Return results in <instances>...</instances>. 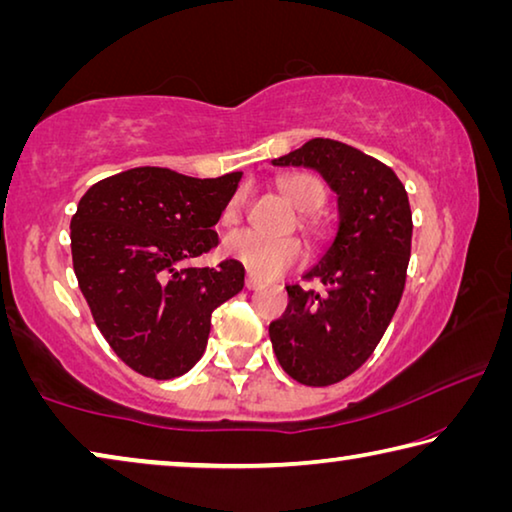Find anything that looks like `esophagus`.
I'll return each mask as SVG.
<instances>
[{
	"label": "esophagus",
	"instance_id": "obj_1",
	"mask_svg": "<svg viewBox=\"0 0 512 512\" xmlns=\"http://www.w3.org/2000/svg\"><path fill=\"white\" fill-rule=\"evenodd\" d=\"M262 287H264V282L259 280V277H255L253 273L246 275V289H248V291H259Z\"/></svg>",
	"mask_w": 512,
	"mask_h": 512
}]
</instances>
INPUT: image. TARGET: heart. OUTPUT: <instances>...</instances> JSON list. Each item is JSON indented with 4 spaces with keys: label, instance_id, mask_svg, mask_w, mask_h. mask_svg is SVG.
Here are the masks:
<instances>
[{
    "label": "heart",
    "instance_id": "obj_1",
    "mask_svg": "<svg viewBox=\"0 0 512 512\" xmlns=\"http://www.w3.org/2000/svg\"><path fill=\"white\" fill-rule=\"evenodd\" d=\"M280 187L289 201L302 212H314L325 201V187L320 183V178L311 176V173H296V176L284 178ZM239 212L241 196H235L225 207L223 223H235L239 219ZM307 228L314 230L311 223H307ZM223 255L230 257L232 262H239L253 275L271 280V277L282 275L289 268L302 264L305 250L296 239H273L255 230H237L225 237Z\"/></svg>",
    "mask_w": 512,
    "mask_h": 512
}]
</instances>
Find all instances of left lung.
Listing matches in <instances>:
<instances>
[{"label":"left lung","instance_id":"1","mask_svg":"<svg viewBox=\"0 0 512 512\" xmlns=\"http://www.w3.org/2000/svg\"><path fill=\"white\" fill-rule=\"evenodd\" d=\"M275 167H309L339 196V230L305 280L323 291L287 287L289 305L268 327L289 377L329 386L375 352L402 300L411 257V207L391 167L354 146L316 137Z\"/></svg>","mask_w":512,"mask_h":512}]
</instances>
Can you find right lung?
Here are the masks:
<instances>
[{
  "label": "right lung",
  "instance_id": "1",
  "mask_svg": "<svg viewBox=\"0 0 512 512\" xmlns=\"http://www.w3.org/2000/svg\"><path fill=\"white\" fill-rule=\"evenodd\" d=\"M241 171L189 178L137 167L103 178L72 216L74 273L94 323L128 368L185 375L203 357L212 311L244 289V266L185 268L219 244L214 225Z\"/></svg>",
  "mask_w": 512,
  "mask_h": 512
}]
</instances>
